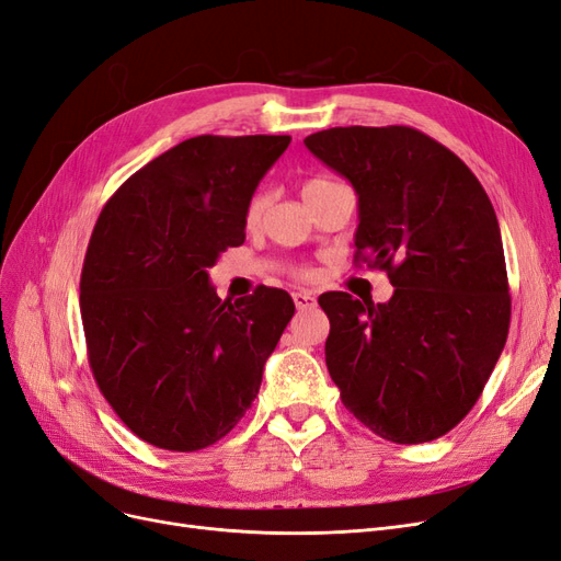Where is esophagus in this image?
<instances>
[{
	"instance_id": "obj_1",
	"label": "esophagus",
	"mask_w": 561,
	"mask_h": 561,
	"mask_svg": "<svg viewBox=\"0 0 561 561\" xmlns=\"http://www.w3.org/2000/svg\"><path fill=\"white\" fill-rule=\"evenodd\" d=\"M293 299H295V304H297V309H313V307H316V295H311V293H307V290L295 293Z\"/></svg>"
}]
</instances>
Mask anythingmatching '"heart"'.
<instances>
[{
    "instance_id": "heart-1",
    "label": "heart",
    "mask_w": 561,
    "mask_h": 561,
    "mask_svg": "<svg viewBox=\"0 0 561 561\" xmlns=\"http://www.w3.org/2000/svg\"><path fill=\"white\" fill-rule=\"evenodd\" d=\"M325 184H330V182H325V180H309L307 184H304V194H309V192L318 190V186H325ZM264 206H266V194L264 192H254L252 198L248 201V208H245V219H248L250 225L257 222ZM307 274H309V271H301V276H307Z\"/></svg>"
}]
</instances>
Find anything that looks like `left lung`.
I'll return each instance as SVG.
<instances>
[{"instance_id":"1","label":"left lung","mask_w":561,"mask_h":561,"mask_svg":"<svg viewBox=\"0 0 561 561\" xmlns=\"http://www.w3.org/2000/svg\"><path fill=\"white\" fill-rule=\"evenodd\" d=\"M304 145L358 194L355 262L396 287L386 304L318 299L330 377L371 433L431 443L478 402L511 328L494 206L454 151L410 126L328 128Z\"/></svg>"}]
</instances>
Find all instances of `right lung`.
<instances>
[{
    "mask_svg": "<svg viewBox=\"0 0 561 561\" xmlns=\"http://www.w3.org/2000/svg\"><path fill=\"white\" fill-rule=\"evenodd\" d=\"M290 135H198L130 175L105 203L83 257L79 307L100 393L145 443L198 451L260 393L295 316L260 285L219 299L208 268L243 245L245 208Z\"/></svg>",
    "mask_w": 561,
    "mask_h": 561,
    "instance_id": "right-lung-1",
    "label": "right lung"
}]
</instances>
